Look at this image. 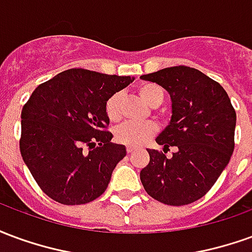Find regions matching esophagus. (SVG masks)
<instances>
[{"label": "esophagus", "mask_w": 252, "mask_h": 252, "mask_svg": "<svg viewBox=\"0 0 252 252\" xmlns=\"http://www.w3.org/2000/svg\"><path fill=\"white\" fill-rule=\"evenodd\" d=\"M135 150H136V147H133V146H128V147H126V153L131 154V153H133Z\"/></svg>", "instance_id": "esophagus-1"}]
</instances>
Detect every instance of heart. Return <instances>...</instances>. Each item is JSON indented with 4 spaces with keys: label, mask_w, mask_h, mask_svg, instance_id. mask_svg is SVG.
Returning a JSON list of instances; mask_svg holds the SVG:
<instances>
[{
    "label": "heart",
    "mask_w": 252,
    "mask_h": 252,
    "mask_svg": "<svg viewBox=\"0 0 252 252\" xmlns=\"http://www.w3.org/2000/svg\"><path fill=\"white\" fill-rule=\"evenodd\" d=\"M139 94L148 105L157 106L163 101V90L155 83H143L139 88ZM105 115L112 123H117L121 119V94L115 93L106 99L104 106ZM158 126L153 121L135 123L126 121L115 131V139L121 144L126 146H140L146 143L150 137L155 135Z\"/></svg>",
    "instance_id": "obj_1"
}]
</instances>
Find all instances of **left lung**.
Returning <instances> with one entry per match:
<instances>
[{"instance_id":"left-lung-1","label":"left lung","mask_w":252,"mask_h":252,"mask_svg":"<svg viewBox=\"0 0 252 252\" xmlns=\"http://www.w3.org/2000/svg\"><path fill=\"white\" fill-rule=\"evenodd\" d=\"M142 78L166 89L173 101L171 121L157 137L163 151L147 150L143 188L167 205L191 204L211 190L229 163L236 112L221 85L193 67H167ZM170 147L177 151L166 158Z\"/></svg>"}]
</instances>
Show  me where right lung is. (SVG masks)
Returning a JSON list of instances; mask_svg holds the SVG:
<instances>
[{
	"label": "right lung",
	"instance_id": "1",
	"mask_svg": "<svg viewBox=\"0 0 252 252\" xmlns=\"http://www.w3.org/2000/svg\"><path fill=\"white\" fill-rule=\"evenodd\" d=\"M133 78L70 68L40 83L21 110L20 153L50 198L81 205L98 198L126 147L113 144L105 102Z\"/></svg>",
	"mask_w": 252,
	"mask_h": 252
}]
</instances>
